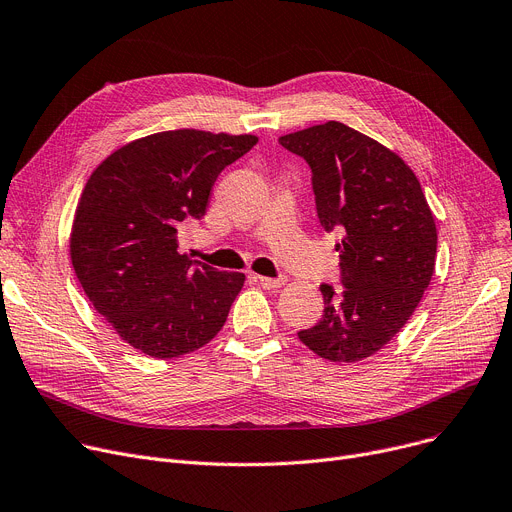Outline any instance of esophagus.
Instances as JSON below:
<instances>
[{
  "label": "esophagus",
  "mask_w": 512,
  "mask_h": 512,
  "mask_svg": "<svg viewBox=\"0 0 512 512\" xmlns=\"http://www.w3.org/2000/svg\"><path fill=\"white\" fill-rule=\"evenodd\" d=\"M255 280L263 286V288H282L286 284L284 278H267V276H255Z\"/></svg>",
  "instance_id": "esophagus-1"
}]
</instances>
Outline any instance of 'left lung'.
Masks as SVG:
<instances>
[{"mask_svg":"<svg viewBox=\"0 0 512 512\" xmlns=\"http://www.w3.org/2000/svg\"><path fill=\"white\" fill-rule=\"evenodd\" d=\"M313 170L317 216L335 245L344 288L321 286V321L300 342L329 362L377 354L416 311L436 261V224L414 170L393 150L339 123L282 135Z\"/></svg>","mask_w":512,"mask_h":512,"instance_id":"obj_1","label":"left lung"}]
</instances>
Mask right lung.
<instances>
[{"mask_svg": "<svg viewBox=\"0 0 512 512\" xmlns=\"http://www.w3.org/2000/svg\"><path fill=\"white\" fill-rule=\"evenodd\" d=\"M255 144L251 133L160 131L94 168L74 216L72 265L94 309L131 348L179 358L224 327L245 274L191 261L177 234L206 214L218 175Z\"/></svg>", "mask_w": 512, "mask_h": 512, "instance_id": "obj_1", "label": "right lung"}]
</instances>
